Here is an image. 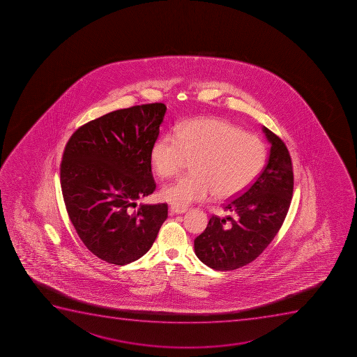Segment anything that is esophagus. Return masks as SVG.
I'll list each match as a JSON object with an SVG mask.
<instances>
[{
  "label": "esophagus",
  "mask_w": 357,
  "mask_h": 357,
  "mask_svg": "<svg viewBox=\"0 0 357 357\" xmlns=\"http://www.w3.org/2000/svg\"><path fill=\"white\" fill-rule=\"evenodd\" d=\"M169 211L173 214H184L185 212H188V207H178V206H171Z\"/></svg>",
  "instance_id": "1"
}]
</instances>
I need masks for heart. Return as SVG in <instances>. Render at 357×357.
Returning <instances> with one entry per match:
<instances>
[{
  "label": "heart",
  "mask_w": 357,
  "mask_h": 357,
  "mask_svg": "<svg viewBox=\"0 0 357 357\" xmlns=\"http://www.w3.org/2000/svg\"><path fill=\"white\" fill-rule=\"evenodd\" d=\"M188 160L193 174L183 176L160 192L178 207L205 202L215 195L227 199L240 195L261 173L266 145L257 135L219 119H197L178 126L174 136L164 135L152 144L150 162L157 176L172 178Z\"/></svg>",
  "instance_id": "b5f03b06"
}]
</instances>
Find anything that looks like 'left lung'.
<instances>
[{"label":"left lung","mask_w":357,"mask_h":357,"mask_svg":"<svg viewBox=\"0 0 357 357\" xmlns=\"http://www.w3.org/2000/svg\"><path fill=\"white\" fill-rule=\"evenodd\" d=\"M268 162L256 181L223 204L229 215H213L195 240V255L209 268L231 271L255 261L282 227L293 195V167L285 143L268 128Z\"/></svg>","instance_id":"obj_1"}]
</instances>
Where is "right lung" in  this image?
<instances>
[{
  "label": "right lung",
  "instance_id": "add662e5",
  "mask_svg": "<svg viewBox=\"0 0 357 357\" xmlns=\"http://www.w3.org/2000/svg\"><path fill=\"white\" fill-rule=\"evenodd\" d=\"M164 103L115 110L84 124L65 146L61 184L82 243L112 264H129L152 247L167 205H141L153 193L150 151L165 116Z\"/></svg>",
  "mask_w": 357,
  "mask_h": 357
}]
</instances>
